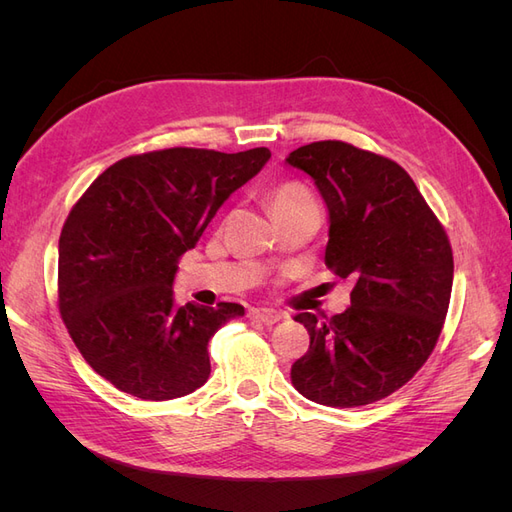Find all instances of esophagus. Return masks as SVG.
I'll return each mask as SVG.
<instances>
[{"label":"esophagus","instance_id":"34e87169","mask_svg":"<svg viewBox=\"0 0 512 512\" xmlns=\"http://www.w3.org/2000/svg\"><path fill=\"white\" fill-rule=\"evenodd\" d=\"M250 318L256 320V322H262L267 324V327H271V324H277L284 314L277 312V309H267V307H256V309H250Z\"/></svg>","mask_w":512,"mask_h":512}]
</instances>
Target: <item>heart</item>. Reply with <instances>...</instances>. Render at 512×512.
Returning <instances> with one entry per match:
<instances>
[{"label":"heart","instance_id":"b5f03b06","mask_svg":"<svg viewBox=\"0 0 512 512\" xmlns=\"http://www.w3.org/2000/svg\"><path fill=\"white\" fill-rule=\"evenodd\" d=\"M316 200L312 196L303 183L299 181H284V183H277L275 188H271L269 192V205L275 218H284L286 213L297 211L301 207L307 205H314Z\"/></svg>","mask_w":512,"mask_h":512}]
</instances>
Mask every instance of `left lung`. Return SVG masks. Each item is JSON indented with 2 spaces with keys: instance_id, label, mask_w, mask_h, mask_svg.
I'll return each mask as SVG.
<instances>
[{
  "instance_id": "left-lung-1",
  "label": "left lung",
  "mask_w": 512,
  "mask_h": 512,
  "mask_svg": "<svg viewBox=\"0 0 512 512\" xmlns=\"http://www.w3.org/2000/svg\"><path fill=\"white\" fill-rule=\"evenodd\" d=\"M286 162L314 179L329 209L327 267L352 277L350 307L297 314L309 350L290 378L331 408L374 404L401 389L436 348L453 288V250L397 162L342 141L294 149Z\"/></svg>"
}]
</instances>
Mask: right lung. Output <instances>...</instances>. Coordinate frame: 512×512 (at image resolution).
<instances>
[{
	"instance_id": "obj_1",
	"label": "right lung",
	"mask_w": 512,
	"mask_h": 512,
	"mask_svg": "<svg viewBox=\"0 0 512 512\" xmlns=\"http://www.w3.org/2000/svg\"><path fill=\"white\" fill-rule=\"evenodd\" d=\"M269 158L267 147L149 151L108 166L72 207L59 237V314L119 391L166 401L207 382L209 339L245 309L179 305L177 262Z\"/></svg>"
}]
</instances>
